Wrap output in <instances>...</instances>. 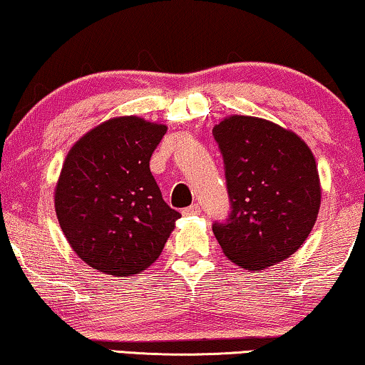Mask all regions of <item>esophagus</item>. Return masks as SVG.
<instances>
[{"label": "esophagus", "mask_w": 365, "mask_h": 365, "mask_svg": "<svg viewBox=\"0 0 365 365\" xmlns=\"http://www.w3.org/2000/svg\"><path fill=\"white\" fill-rule=\"evenodd\" d=\"M200 212H202L200 204H197V202H195V204L186 207V209L182 210V214L184 215H200Z\"/></svg>", "instance_id": "1"}]
</instances>
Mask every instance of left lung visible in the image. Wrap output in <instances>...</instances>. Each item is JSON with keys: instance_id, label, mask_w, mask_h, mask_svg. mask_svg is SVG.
Instances as JSON below:
<instances>
[{"instance_id": "left-lung-1", "label": "left lung", "mask_w": 365, "mask_h": 365, "mask_svg": "<svg viewBox=\"0 0 365 365\" xmlns=\"http://www.w3.org/2000/svg\"><path fill=\"white\" fill-rule=\"evenodd\" d=\"M230 212L212 225L235 264L259 272L294 255L317 222L322 190L304 140L272 122L233 115L214 127Z\"/></svg>"}]
</instances>
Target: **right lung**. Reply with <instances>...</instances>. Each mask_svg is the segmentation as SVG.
Returning a JSON list of instances; mask_svg holds the SVG:
<instances>
[{
    "mask_svg": "<svg viewBox=\"0 0 365 365\" xmlns=\"http://www.w3.org/2000/svg\"><path fill=\"white\" fill-rule=\"evenodd\" d=\"M165 133V125L117 117L88 132L66 155L55 210L75 253L101 272L145 271L181 217L150 171Z\"/></svg>",
    "mask_w": 365,
    "mask_h": 365,
    "instance_id": "right-lung-1",
    "label": "right lung"
}]
</instances>
